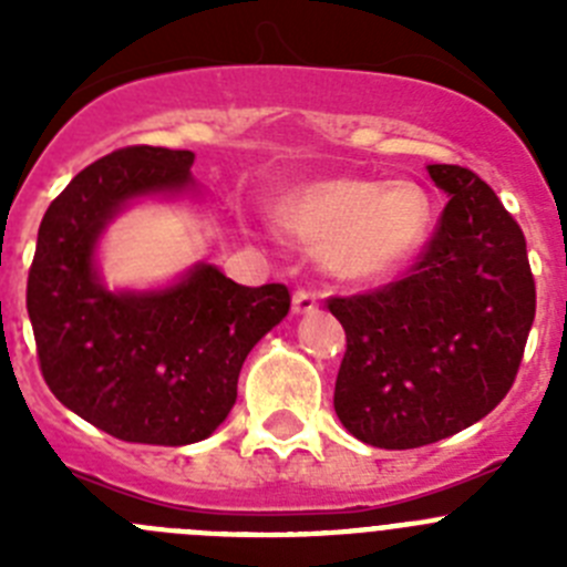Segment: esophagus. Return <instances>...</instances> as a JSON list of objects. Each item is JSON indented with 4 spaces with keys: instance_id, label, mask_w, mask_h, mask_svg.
<instances>
[{
    "instance_id": "34e87169",
    "label": "esophagus",
    "mask_w": 567,
    "mask_h": 567,
    "mask_svg": "<svg viewBox=\"0 0 567 567\" xmlns=\"http://www.w3.org/2000/svg\"><path fill=\"white\" fill-rule=\"evenodd\" d=\"M318 309V292L312 289H298L292 295V312L295 315H312Z\"/></svg>"
}]
</instances>
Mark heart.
<instances>
[{
    "mask_svg": "<svg viewBox=\"0 0 567 567\" xmlns=\"http://www.w3.org/2000/svg\"><path fill=\"white\" fill-rule=\"evenodd\" d=\"M278 224L349 280H374L403 269L432 227V198L414 182L329 178L284 195Z\"/></svg>",
    "mask_w": 567,
    "mask_h": 567,
    "instance_id": "1",
    "label": "heart"
}]
</instances>
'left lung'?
I'll list each match as a JSON object with an SVG mask.
<instances>
[{
    "instance_id": "obj_1",
    "label": "left lung",
    "mask_w": 567,
    "mask_h": 567,
    "mask_svg": "<svg viewBox=\"0 0 567 567\" xmlns=\"http://www.w3.org/2000/svg\"><path fill=\"white\" fill-rule=\"evenodd\" d=\"M449 195L437 233L405 278L329 298L346 329L334 412L374 449H420L463 432L508 394L537 289L519 224L457 164H429Z\"/></svg>"
}]
</instances>
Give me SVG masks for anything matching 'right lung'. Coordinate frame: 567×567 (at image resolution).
Returning <instances> with one entry per match:
<instances>
[{"instance_id": "right-lung-1", "label": "right lung", "mask_w": 567, "mask_h": 567, "mask_svg": "<svg viewBox=\"0 0 567 567\" xmlns=\"http://www.w3.org/2000/svg\"><path fill=\"white\" fill-rule=\"evenodd\" d=\"M195 153L124 147L84 167L50 204L28 275L42 378L62 405L127 443L209 437L238 398L240 365L289 312L284 284L240 287L195 264L164 289H107L104 229L130 202L193 187Z\"/></svg>"}]
</instances>
